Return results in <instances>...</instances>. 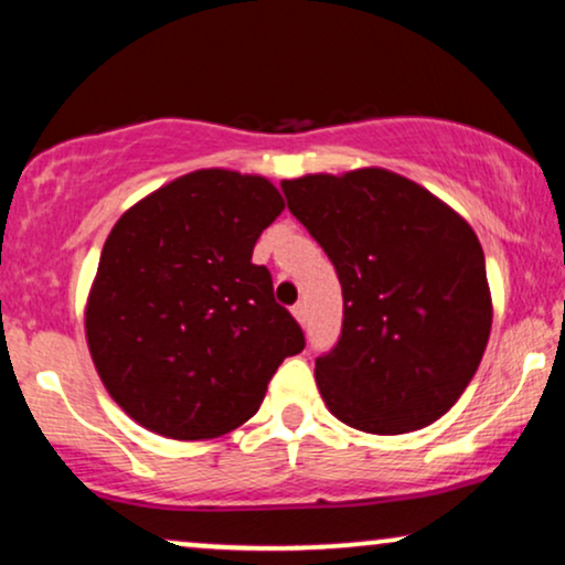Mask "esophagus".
I'll list each match as a JSON object with an SVG mask.
<instances>
[{
	"label": "esophagus",
	"mask_w": 565,
	"mask_h": 565,
	"mask_svg": "<svg viewBox=\"0 0 565 565\" xmlns=\"http://www.w3.org/2000/svg\"><path fill=\"white\" fill-rule=\"evenodd\" d=\"M291 313H295V319L300 321V323H305V319H308V308H305V302H302V300L291 305Z\"/></svg>",
	"instance_id": "obj_1"
}]
</instances>
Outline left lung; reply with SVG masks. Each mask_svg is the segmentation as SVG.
Masks as SVG:
<instances>
[{
  "label": "left lung",
  "instance_id": "left-lung-1",
  "mask_svg": "<svg viewBox=\"0 0 565 565\" xmlns=\"http://www.w3.org/2000/svg\"><path fill=\"white\" fill-rule=\"evenodd\" d=\"M281 191L342 287L340 340L316 359L329 412L377 436L436 423L489 342L478 236L423 185L377 167L305 174Z\"/></svg>",
  "mask_w": 565,
  "mask_h": 565
}]
</instances>
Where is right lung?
I'll use <instances>...</instances> for the list:
<instances>
[{
    "instance_id": "obj_1",
    "label": "right lung",
    "mask_w": 565,
    "mask_h": 565,
    "mask_svg": "<svg viewBox=\"0 0 565 565\" xmlns=\"http://www.w3.org/2000/svg\"><path fill=\"white\" fill-rule=\"evenodd\" d=\"M281 210L265 178L199 170L108 233L84 327L103 385L135 423L178 440L223 436L305 348L270 270L252 263Z\"/></svg>"
}]
</instances>
